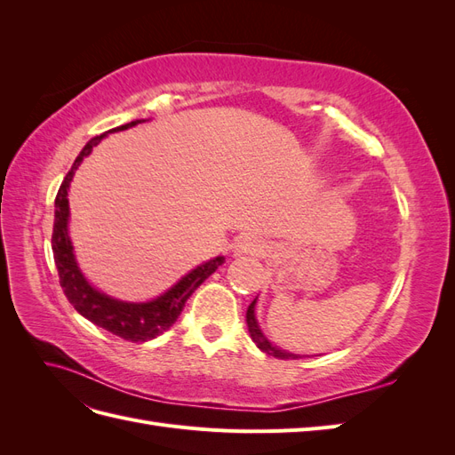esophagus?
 I'll return each instance as SVG.
<instances>
[{"mask_svg": "<svg viewBox=\"0 0 455 455\" xmlns=\"http://www.w3.org/2000/svg\"><path fill=\"white\" fill-rule=\"evenodd\" d=\"M264 251V244L254 235H244L237 241V252L241 254H259Z\"/></svg>", "mask_w": 455, "mask_h": 455, "instance_id": "1", "label": "esophagus"}]
</instances>
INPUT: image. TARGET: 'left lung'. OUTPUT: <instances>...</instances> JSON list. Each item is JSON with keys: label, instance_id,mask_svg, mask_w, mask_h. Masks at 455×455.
Returning <instances> with one entry per match:
<instances>
[{"label": "left lung", "instance_id": "1", "mask_svg": "<svg viewBox=\"0 0 455 455\" xmlns=\"http://www.w3.org/2000/svg\"><path fill=\"white\" fill-rule=\"evenodd\" d=\"M254 306H256V299L249 306V309H246V324H249V332H251V338L254 339L256 346H258L261 351H264V353H267V355H271V356H277V359H284V361H286V359H299L298 355L286 353V351L279 349L277 346H273V343H271L264 334H261V330H259V326H258V323H256Z\"/></svg>", "mask_w": 455, "mask_h": 455}]
</instances>
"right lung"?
Instances as JSON below:
<instances>
[{"label": "right lung", "instance_id": "1", "mask_svg": "<svg viewBox=\"0 0 455 455\" xmlns=\"http://www.w3.org/2000/svg\"><path fill=\"white\" fill-rule=\"evenodd\" d=\"M136 123L140 121H131L127 125H121L112 131H125L129 127H134ZM104 136L106 134L96 136V139L89 140L85 148L81 149V154L76 157L72 169L64 176V182L60 184L57 199H54V226L51 239L54 264H57L59 269L62 291L77 313L84 315L92 324L100 326L123 339L148 341L157 338L176 323L188 298L196 292V288L204 279H209L211 275L224 264V256H218L196 267L194 271L188 273L186 277H182V281H178L169 292H164L157 299L148 301V304H127V301H117L106 294H100L99 291H94V288L85 281L84 275H81L74 258L72 241L68 237V214H70V209H68V188H70L74 172L81 164V161L91 154V149L99 144Z\"/></svg>", "mask_w": 455, "mask_h": 455}]
</instances>
